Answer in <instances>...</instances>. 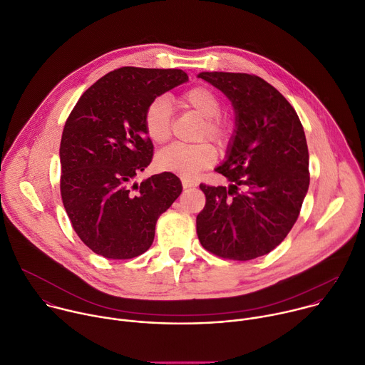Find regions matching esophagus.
<instances>
[{
	"label": "esophagus",
	"instance_id": "obj_1",
	"mask_svg": "<svg viewBox=\"0 0 365 365\" xmlns=\"http://www.w3.org/2000/svg\"><path fill=\"white\" fill-rule=\"evenodd\" d=\"M182 185H183L185 189H187V187H195L196 182L192 180V179H182Z\"/></svg>",
	"mask_w": 365,
	"mask_h": 365
}]
</instances>
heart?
Segmentation results:
<instances>
[{
    "instance_id": "obj_1",
    "label": "heart",
    "mask_w": 365,
    "mask_h": 365,
    "mask_svg": "<svg viewBox=\"0 0 365 365\" xmlns=\"http://www.w3.org/2000/svg\"><path fill=\"white\" fill-rule=\"evenodd\" d=\"M179 107L193 110L205 118L199 137H207L220 147H227L234 134V125L230 118L221 115L222 103L215 91L207 86H193L178 99ZM173 108L168 95L155 96L144 111L143 125L145 135L154 144H165L172 137ZM217 160L215 147L207 143L173 144L162 150L158 155L159 165L183 178H195Z\"/></svg>"
}]
</instances>
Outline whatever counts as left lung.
Returning <instances> with one entry per match:
<instances>
[{
  "mask_svg": "<svg viewBox=\"0 0 365 365\" xmlns=\"http://www.w3.org/2000/svg\"><path fill=\"white\" fill-rule=\"evenodd\" d=\"M235 108L237 130L217 172L231 185L200 183L205 207L196 217L202 247L247 262L269 254L297 221L309 187V151L289 101L255 75L202 72Z\"/></svg>",
  "mask_w": 365,
  "mask_h": 365,
  "instance_id": "left-lung-1",
  "label": "left lung"
}]
</instances>
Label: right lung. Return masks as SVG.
<instances>
[{"label": "right lung", "instance_id": "obj_1", "mask_svg": "<svg viewBox=\"0 0 365 365\" xmlns=\"http://www.w3.org/2000/svg\"><path fill=\"white\" fill-rule=\"evenodd\" d=\"M187 81L180 69L125 66L98 79L76 102L61 141V195L71 224L93 252L128 259L145 252L155 222L182 193L163 172L140 185L153 159L143 117L148 103Z\"/></svg>", "mask_w": 365, "mask_h": 365}]
</instances>
